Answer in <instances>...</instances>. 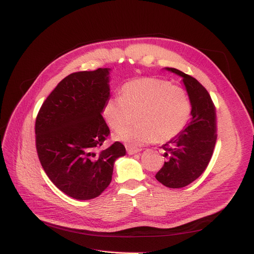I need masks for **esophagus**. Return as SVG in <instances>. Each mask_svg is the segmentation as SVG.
I'll return each mask as SVG.
<instances>
[{
  "label": "esophagus",
  "mask_w": 254,
  "mask_h": 254,
  "mask_svg": "<svg viewBox=\"0 0 254 254\" xmlns=\"http://www.w3.org/2000/svg\"><path fill=\"white\" fill-rule=\"evenodd\" d=\"M141 149L140 148H132V147H127V152L128 155H134V153L140 152Z\"/></svg>",
  "instance_id": "1"
}]
</instances>
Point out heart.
Segmentation results:
<instances>
[{
    "label": "heart",
    "instance_id": "heart-1",
    "mask_svg": "<svg viewBox=\"0 0 254 254\" xmlns=\"http://www.w3.org/2000/svg\"><path fill=\"white\" fill-rule=\"evenodd\" d=\"M136 111L139 124L114 134L115 140L132 148L157 140L167 142L178 135L190 119L191 102L186 89L168 80L143 77L123 84L121 96L107 98L102 112L109 127L118 129L129 112Z\"/></svg>",
    "mask_w": 254,
    "mask_h": 254
}]
</instances>
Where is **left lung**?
I'll return each instance as SVG.
<instances>
[{"instance_id": "1", "label": "left lung", "mask_w": 254, "mask_h": 254, "mask_svg": "<svg viewBox=\"0 0 254 254\" xmlns=\"http://www.w3.org/2000/svg\"><path fill=\"white\" fill-rule=\"evenodd\" d=\"M166 70L183 78L191 102V119L186 129L161 147L167 161L156 179L170 189H180L201 176L210 163L217 139L216 109L209 92L197 79L174 67Z\"/></svg>"}]
</instances>
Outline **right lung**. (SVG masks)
I'll return each instance as SVG.
<instances>
[{
	"label": "right lung",
	"instance_id": "right-lung-1",
	"mask_svg": "<svg viewBox=\"0 0 254 254\" xmlns=\"http://www.w3.org/2000/svg\"><path fill=\"white\" fill-rule=\"evenodd\" d=\"M108 75L109 68H97L66 76L36 118V148L44 172L61 191L79 200L108 188L114 161L126 153L120 142L98 151L110 134L102 115L110 96Z\"/></svg>",
	"mask_w": 254,
	"mask_h": 254
}]
</instances>
